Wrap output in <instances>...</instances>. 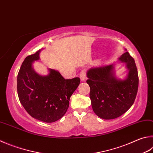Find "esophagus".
I'll list each match as a JSON object with an SVG mask.
<instances>
[{
  "label": "esophagus",
  "instance_id": "obj_1",
  "mask_svg": "<svg viewBox=\"0 0 153 153\" xmlns=\"http://www.w3.org/2000/svg\"><path fill=\"white\" fill-rule=\"evenodd\" d=\"M79 77H80V79H81V81L82 82H84L85 80V71H82L81 73H80L79 75Z\"/></svg>",
  "mask_w": 153,
  "mask_h": 153
}]
</instances>
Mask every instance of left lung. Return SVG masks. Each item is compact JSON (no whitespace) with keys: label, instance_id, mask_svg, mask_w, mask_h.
Returning a JSON list of instances; mask_svg holds the SVG:
<instances>
[{"label":"left lung","instance_id":"obj_1","mask_svg":"<svg viewBox=\"0 0 153 153\" xmlns=\"http://www.w3.org/2000/svg\"><path fill=\"white\" fill-rule=\"evenodd\" d=\"M118 62L124 63L128 69L123 79L116 77L115 63L91 68L87 71L91 107L97 116L105 120L123 115L132 106L137 94L138 76L134 59L126 51Z\"/></svg>","mask_w":153,"mask_h":153}]
</instances>
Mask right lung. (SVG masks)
Wrapping results in <instances>:
<instances>
[{"instance_id": "right-lung-1", "label": "right lung", "mask_w": 153, "mask_h": 153, "mask_svg": "<svg viewBox=\"0 0 153 153\" xmlns=\"http://www.w3.org/2000/svg\"><path fill=\"white\" fill-rule=\"evenodd\" d=\"M41 50L27 56L22 63L17 76V93L21 104L33 118L54 123L67 112L69 99L80 79H65L53 69H48L47 76L37 74L33 64L40 59Z\"/></svg>"}]
</instances>
